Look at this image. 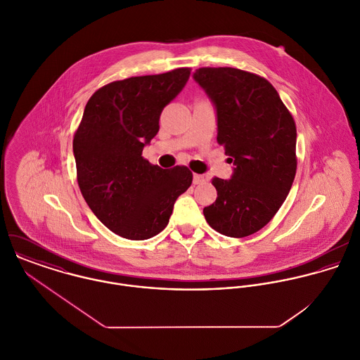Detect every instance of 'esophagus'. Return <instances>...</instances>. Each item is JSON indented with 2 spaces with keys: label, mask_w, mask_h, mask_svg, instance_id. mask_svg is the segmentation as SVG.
Segmentation results:
<instances>
[{
  "label": "esophagus",
  "mask_w": 360,
  "mask_h": 360,
  "mask_svg": "<svg viewBox=\"0 0 360 360\" xmlns=\"http://www.w3.org/2000/svg\"><path fill=\"white\" fill-rule=\"evenodd\" d=\"M193 181H194V184H202L204 181H205V177L202 176V174H194L193 176Z\"/></svg>",
  "instance_id": "esophagus-1"
}]
</instances>
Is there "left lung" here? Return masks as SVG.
Wrapping results in <instances>:
<instances>
[{
  "label": "left lung",
  "instance_id": "1",
  "mask_svg": "<svg viewBox=\"0 0 360 360\" xmlns=\"http://www.w3.org/2000/svg\"><path fill=\"white\" fill-rule=\"evenodd\" d=\"M193 77L216 109L217 143L234 166L229 180H212L217 198L204 207V216L223 236H251L271 220L291 190L295 122L276 89L257 75L200 68Z\"/></svg>",
  "mask_w": 360,
  "mask_h": 360
}]
</instances>
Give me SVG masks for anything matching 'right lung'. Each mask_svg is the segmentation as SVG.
Listing matches in <instances>:
<instances>
[{"label":"right lung","mask_w":360,"mask_h":360,"mask_svg":"<svg viewBox=\"0 0 360 360\" xmlns=\"http://www.w3.org/2000/svg\"><path fill=\"white\" fill-rule=\"evenodd\" d=\"M190 73L180 68L113 82L84 108L73 139L77 183L93 213L123 238L159 234L193 183L186 166L167 170L141 156L159 131L163 108L180 94Z\"/></svg>","instance_id":"right-lung-1"}]
</instances>
